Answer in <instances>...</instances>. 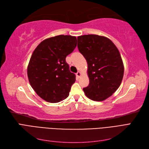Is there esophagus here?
I'll list each match as a JSON object with an SVG mask.
<instances>
[{
    "label": "esophagus",
    "mask_w": 149,
    "mask_h": 149,
    "mask_svg": "<svg viewBox=\"0 0 149 149\" xmlns=\"http://www.w3.org/2000/svg\"><path fill=\"white\" fill-rule=\"evenodd\" d=\"M76 76H77L78 78H79L80 76H81V73L79 71H78L77 73H76Z\"/></svg>",
    "instance_id": "obj_1"
}]
</instances>
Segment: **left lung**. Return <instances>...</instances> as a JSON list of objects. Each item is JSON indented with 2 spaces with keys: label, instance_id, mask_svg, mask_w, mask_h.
I'll return each instance as SVG.
<instances>
[{
  "label": "left lung",
  "instance_id": "obj_1",
  "mask_svg": "<svg viewBox=\"0 0 149 149\" xmlns=\"http://www.w3.org/2000/svg\"><path fill=\"white\" fill-rule=\"evenodd\" d=\"M78 48L86 60L88 86L83 91L88 98L102 101L118 89L124 76V64L118 48L110 39L97 35L78 37Z\"/></svg>",
  "mask_w": 149,
  "mask_h": 149
}]
</instances>
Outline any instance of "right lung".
Masks as SVG:
<instances>
[{"instance_id":"add662e5","label":"right lung","mask_w":149,"mask_h":149,"mask_svg":"<svg viewBox=\"0 0 149 149\" xmlns=\"http://www.w3.org/2000/svg\"><path fill=\"white\" fill-rule=\"evenodd\" d=\"M77 45L76 37L58 35L44 40L35 49L27 68L29 83L43 100L58 102L69 96L76 76L66 57Z\"/></svg>"}]
</instances>
